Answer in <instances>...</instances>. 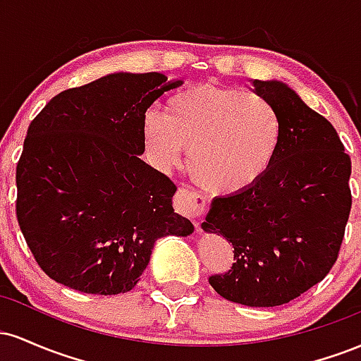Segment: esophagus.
<instances>
[{
  "label": "esophagus",
  "instance_id": "1",
  "mask_svg": "<svg viewBox=\"0 0 361 361\" xmlns=\"http://www.w3.org/2000/svg\"><path fill=\"white\" fill-rule=\"evenodd\" d=\"M175 205L178 212H181L185 217L192 219V221H197V219H200L205 214V198L186 188L178 190Z\"/></svg>",
  "mask_w": 361,
  "mask_h": 361
}]
</instances>
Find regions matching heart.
<instances>
[{
  "label": "heart",
  "mask_w": 361,
  "mask_h": 361,
  "mask_svg": "<svg viewBox=\"0 0 361 361\" xmlns=\"http://www.w3.org/2000/svg\"><path fill=\"white\" fill-rule=\"evenodd\" d=\"M149 157L171 166L188 149L190 175L214 195H235L268 173L281 144V118L270 102L238 88L197 85L171 94L164 114L147 111Z\"/></svg>",
  "instance_id": "b5f03b06"
}]
</instances>
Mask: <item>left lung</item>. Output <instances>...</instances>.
<instances>
[{
    "label": "left lung",
    "mask_w": 361,
    "mask_h": 361,
    "mask_svg": "<svg viewBox=\"0 0 361 361\" xmlns=\"http://www.w3.org/2000/svg\"><path fill=\"white\" fill-rule=\"evenodd\" d=\"M281 118L275 163L241 193L214 198L202 229L234 247L229 271L209 279L247 307L287 304L336 263L351 210V159L338 132L285 82L252 80Z\"/></svg>",
    "instance_id": "1"
}]
</instances>
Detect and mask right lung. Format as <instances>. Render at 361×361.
Segmentation results:
<instances>
[{"instance_id":"right-lung-1","label":"right lung","mask_w":361,"mask_h":361,"mask_svg":"<svg viewBox=\"0 0 361 361\" xmlns=\"http://www.w3.org/2000/svg\"><path fill=\"white\" fill-rule=\"evenodd\" d=\"M161 73H114L56 94L28 127L16 164V217L45 275L85 293L137 285L156 241L190 235L176 186L140 159L142 118L164 91Z\"/></svg>"}]
</instances>
